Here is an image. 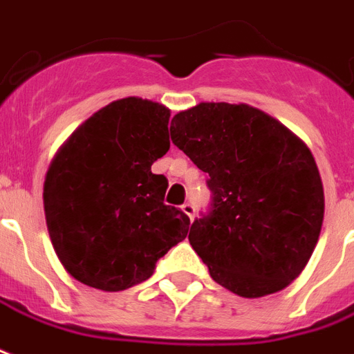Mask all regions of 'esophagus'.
Here are the masks:
<instances>
[{"mask_svg":"<svg viewBox=\"0 0 354 354\" xmlns=\"http://www.w3.org/2000/svg\"><path fill=\"white\" fill-rule=\"evenodd\" d=\"M182 209H183V213L187 215L189 219L193 221V217H195V206H193L191 202H185V204L182 206Z\"/></svg>","mask_w":354,"mask_h":354,"instance_id":"esophagus-1","label":"esophagus"}]
</instances>
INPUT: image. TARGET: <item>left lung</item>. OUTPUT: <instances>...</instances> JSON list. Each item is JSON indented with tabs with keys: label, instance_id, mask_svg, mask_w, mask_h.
<instances>
[{
	"label": "left lung",
	"instance_id": "8db88e82",
	"mask_svg": "<svg viewBox=\"0 0 354 354\" xmlns=\"http://www.w3.org/2000/svg\"><path fill=\"white\" fill-rule=\"evenodd\" d=\"M171 139L209 174L212 204L189 243L212 279L249 299L284 290L308 263L325 213L308 147L260 109L225 102L178 113Z\"/></svg>",
	"mask_w": 354,
	"mask_h": 354
}]
</instances>
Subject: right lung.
I'll use <instances>...</instances> for the list:
<instances>
[{"instance_id": "add662e5", "label": "right lung", "mask_w": 354, "mask_h": 354, "mask_svg": "<svg viewBox=\"0 0 354 354\" xmlns=\"http://www.w3.org/2000/svg\"><path fill=\"white\" fill-rule=\"evenodd\" d=\"M169 118L165 105L150 100H117L81 124L51 161L46 225L75 280L128 290L187 236V215L163 202L169 180L152 172L171 148Z\"/></svg>"}]
</instances>
